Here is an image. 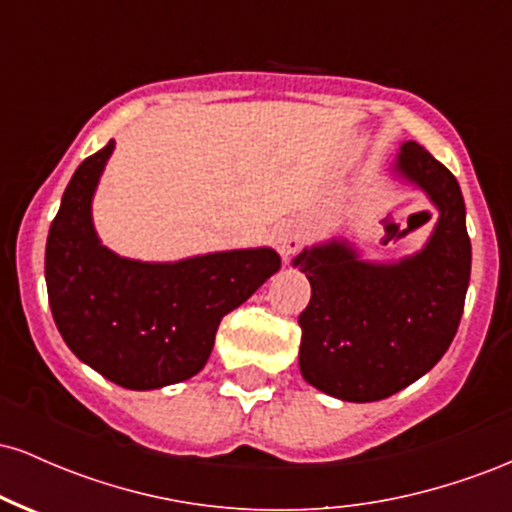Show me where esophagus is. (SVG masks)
Returning a JSON list of instances; mask_svg holds the SVG:
<instances>
[{"mask_svg":"<svg viewBox=\"0 0 512 512\" xmlns=\"http://www.w3.org/2000/svg\"><path fill=\"white\" fill-rule=\"evenodd\" d=\"M276 243H279V250L281 255L289 260L291 255H296L298 250L303 248V231L298 226H284L279 228V233H276Z\"/></svg>","mask_w":512,"mask_h":512,"instance_id":"34e87169","label":"esophagus"}]
</instances>
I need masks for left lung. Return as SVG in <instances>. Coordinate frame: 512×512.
<instances>
[{
  "label": "left lung",
  "mask_w": 512,
  "mask_h": 512,
  "mask_svg": "<svg viewBox=\"0 0 512 512\" xmlns=\"http://www.w3.org/2000/svg\"><path fill=\"white\" fill-rule=\"evenodd\" d=\"M392 170L438 209L424 248L397 262H368L332 238L293 260L313 289L298 317V366L305 383L344 402H378L436 366L460 325L472 272L455 175L416 142L399 146Z\"/></svg>",
  "instance_id": "left-lung-1"
}]
</instances>
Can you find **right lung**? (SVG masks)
<instances>
[{
	"label": "right lung",
	"instance_id": "obj_1",
	"mask_svg": "<svg viewBox=\"0 0 512 512\" xmlns=\"http://www.w3.org/2000/svg\"><path fill=\"white\" fill-rule=\"evenodd\" d=\"M110 139L69 180L45 245L55 325L79 361L127 390L192 378L214 349L223 315L279 272L272 248L209 252L178 262L115 255L98 238L91 202Z\"/></svg>",
	"mask_w": 512,
	"mask_h": 512
}]
</instances>
